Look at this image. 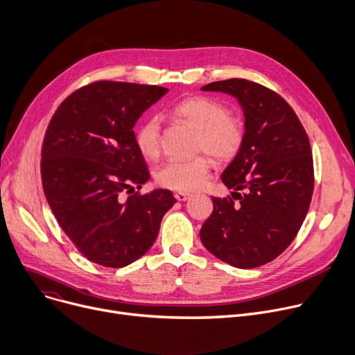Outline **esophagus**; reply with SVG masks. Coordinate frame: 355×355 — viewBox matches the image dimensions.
Wrapping results in <instances>:
<instances>
[{"instance_id":"esophagus-1","label":"esophagus","mask_w":355,"mask_h":355,"mask_svg":"<svg viewBox=\"0 0 355 355\" xmlns=\"http://www.w3.org/2000/svg\"><path fill=\"white\" fill-rule=\"evenodd\" d=\"M174 197L177 198V201H187V200H190L191 194H188V193H175Z\"/></svg>"}]
</instances>
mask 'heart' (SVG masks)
Returning a JSON list of instances; mask_svg holds the SVG:
<instances>
[{"label":"heart","mask_w":355,"mask_h":355,"mask_svg":"<svg viewBox=\"0 0 355 355\" xmlns=\"http://www.w3.org/2000/svg\"><path fill=\"white\" fill-rule=\"evenodd\" d=\"M170 115L197 130L196 148L207 151L217 161H230L237 155L244 141V124L239 116L228 114L224 104L208 97H188L174 104ZM138 151L154 159L161 148V121L148 116L135 131ZM211 161L207 155L188 159H170L157 170V182L170 190L190 193L198 190L209 177Z\"/></svg>","instance_id":"b5f03b06"}]
</instances>
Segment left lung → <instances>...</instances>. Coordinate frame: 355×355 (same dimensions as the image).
<instances>
[{"label": "left lung", "instance_id": "obj_1", "mask_svg": "<svg viewBox=\"0 0 355 355\" xmlns=\"http://www.w3.org/2000/svg\"><path fill=\"white\" fill-rule=\"evenodd\" d=\"M201 89L237 98L245 130L240 151L221 174L231 197H212L201 243L232 267L264 266L293 243L309 211L314 190L310 139L290 104L261 84L231 78Z\"/></svg>", "mask_w": 355, "mask_h": 355}]
</instances>
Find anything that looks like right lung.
Segmentation results:
<instances>
[{
    "label": "right lung",
    "instance_id": "obj_1",
    "mask_svg": "<svg viewBox=\"0 0 355 355\" xmlns=\"http://www.w3.org/2000/svg\"><path fill=\"white\" fill-rule=\"evenodd\" d=\"M167 92L158 85L94 83L65 98L46 128L41 153L46 201L67 237L92 263L121 268L143 257L177 202L162 188L123 197L150 180L132 128Z\"/></svg>",
    "mask_w": 355,
    "mask_h": 355
}]
</instances>
